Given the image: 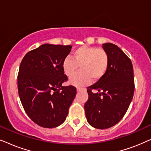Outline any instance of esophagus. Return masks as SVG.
I'll list each match as a JSON object with an SVG mask.
<instances>
[{
    "mask_svg": "<svg viewBox=\"0 0 151 151\" xmlns=\"http://www.w3.org/2000/svg\"><path fill=\"white\" fill-rule=\"evenodd\" d=\"M85 91V89L83 88H80V87L77 88V91L79 92V91Z\"/></svg>",
    "mask_w": 151,
    "mask_h": 151,
    "instance_id": "1",
    "label": "esophagus"
}]
</instances>
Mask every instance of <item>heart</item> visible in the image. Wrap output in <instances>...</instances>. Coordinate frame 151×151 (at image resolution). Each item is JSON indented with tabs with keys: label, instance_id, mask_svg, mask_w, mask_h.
Masks as SVG:
<instances>
[{
	"label": "heart",
	"instance_id": "heart-1",
	"mask_svg": "<svg viewBox=\"0 0 151 151\" xmlns=\"http://www.w3.org/2000/svg\"><path fill=\"white\" fill-rule=\"evenodd\" d=\"M73 58H66L63 62L64 73L71 77L80 66L81 71L70 78L69 84L84 86L91 82L98 81L105 75L109 65V57L104 49L96 47L82 46L76 49Z\"/></svg>",
	"mask_w": 151,
	"mask_h": 151
}]
</instances>
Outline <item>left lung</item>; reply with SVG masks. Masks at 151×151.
Instances as JSON below:
<instances>
[{
	"mask_svg": "<svg viewBox=\"0 0 151 151\" xmlns=\"http://www.w3.org/2000/svg\"><path fill=\"white\" fill-rule=\"evenodd\" d=\"M102 48L109 57L105 75L87 87L88 99L84 104L87 122L93 127L105 129L112 127L122 119L134 94L133 65L129 58L112 43ZM93 90L99 92L95 94Z\"/></svg>",
	"mask_w": 151,
	"mask_h": 151,
	"instance_id": "left-lung-1",
	"label": "left lung"
}]
</instances>
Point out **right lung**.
<instances>
[{
	"instance_id": "obj_1",
	"label": "right lung",
	"mask_w": 151,
	"mask_h": 151,
	"mask_svg": "<svg viewBox=\"0 0 151 151\" xmlns=\"http://www.w3.org/2000/svg\"><path fill=\"white\" fill-rule=\"evenodd\" d=\"M71 45L44 44L24 55L18 75V90L29 118L40 127L55 128L65 121L76 95L73 86H63L68 80L63 62Z\"/></svg>"
}]
</instances>
